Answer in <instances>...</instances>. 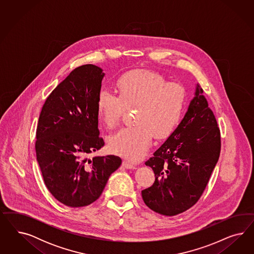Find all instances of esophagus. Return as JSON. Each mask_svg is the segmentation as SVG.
<instances>
[{"instance_id": "34e87169", "label": "esophagus", "mask_w": 254, "mask_h": 254, "mask_svg": "<svg viewBox=\"0 0 254 254\" xmlns=\"http://www.w3.org/2000/svg\"><path fill=\"white\" fill-rule=\"evenodd\" d=\"M122 165H123L124 168H126V169H136V167L133 165V164H131L129 162L127 161H123L122 163Z\"/></svg>"}]
</instances>
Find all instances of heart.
Returning a JSON list of instances; mask_svg holds the SVG:
<instances>
[{"label":"heart","instance_id":"b5f03b06","mask_svg":"<svg viewBox=\"0 0 254 254\" xmlns=\"http://www.w3.org/2000/svg\"><path fill=\"white\" fill-rule=\"evenodd\" d=\"M119 95L101 88L97 99V112L109 127H116L126 108L138 107L135 122L116 131L108 138L112 154L138 161L153 144L154 135L166 138L176 129L185 113V86L168 82L160 74L140 70L124 75L118 83Z\"/></svg>","mask_w":254,"mask_h":254}]
</instances>
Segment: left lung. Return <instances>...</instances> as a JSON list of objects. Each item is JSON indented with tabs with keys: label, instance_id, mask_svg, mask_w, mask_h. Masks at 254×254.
Here are the masks:
<instances>
[{
	"label": "left lung",
	"instance_id": "left-lung-1",
	"mask_svg": "<svg viewBox=\"0 0 254 254\" xmlns=\"http://www.w3.org/2000/svg\"><path fill=\"white\" fill-rule=\"evenodd\" d=\"M202 93L197 85L182 122L145 162L155 180L141 191L142 199L162 215H177L192 208L205 191L220 156L221 132Z\"/></svg>",
	"mask_w": 254,
	"mask_h": 254
}]
</instances>
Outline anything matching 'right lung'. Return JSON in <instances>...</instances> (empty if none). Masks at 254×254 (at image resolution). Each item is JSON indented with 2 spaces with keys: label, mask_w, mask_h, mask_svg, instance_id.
I'll return each mask as SVG.
<instances>
[{
  "label": "right lung",
  "mask_w": 254,
  "mask_h": 254,
  "mask_svg": "<svg viewBox=\"0 0 254 254\" xmlns=\"http://www.w3.org/2000/svg\"><path fill=\"white\" fill-rule=\"evenodd\" d=\"M103 76L92 64L73 69L47 97L39 116L35 151L45 185L70 208L98 199L122 163L115 155L87 159L104 145L97 112Z\"/></svg>",
  "instance_id": "add662e5"
}]
</instances>
